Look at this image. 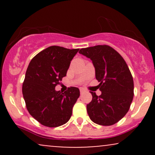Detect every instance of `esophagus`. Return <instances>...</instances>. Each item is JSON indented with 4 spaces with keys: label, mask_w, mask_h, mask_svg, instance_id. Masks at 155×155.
I'll return each mask as SVG.
<instances>
[{
    "label": "esophagus",
    "mask_w": 155,
    "mask_h": 155,
    "mask_svg": "<svg viewBox=\"0 0 155 155\" xmlns=\"http://www.w3.org/2000/svg\"><path fill=\"white\" fill-rule=\"evenodd\" d=\"M84 89H80V93L81 94H82V93H84Z\"/></svg>",
    "instance_id": "34e87169"
}]
</instances>
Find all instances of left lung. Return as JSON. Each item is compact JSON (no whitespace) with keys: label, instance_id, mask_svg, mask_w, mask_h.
<instances>
[{"label":"left lung","instance_id":"8db88e82","mask_svg":"<svg viewBox=\"0 0 155 155\" xmlns=\"http://www.w3.org/2000/svg\"><path fill=\"white\" fill-rule=\"evenodd\" d=\"M79 52L92 60L100 82L101 95L90 92L92 100L87 105L89 117L100 125L114 124L125 116L133 101L134 84L130 71L123 58L110 46L82 48Z\"/></svg>","mask_w":155,"mask_h":155}]
</instances>
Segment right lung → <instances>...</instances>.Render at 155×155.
Returning a JSON list of instances; mask_svg holds the SVG:
<instances>
[{"instance_id": "1", "label": "right lung", "mask_w": 155, "mask_h": 155, "mask_svg": "<svg viewBox=\"0 0 155 155\" xmlns=\"http://www.w3.org/2000/svg\"><path fill=\"white\" fill-rule=\"evenodd\" d=\"M79 49L51 46L30 62L22 84V94L30 114L39 123L56 127L70 120L79 98V88L70 87L62 93L54 90L66 73Z\"/></svg>"}]
</instances>
